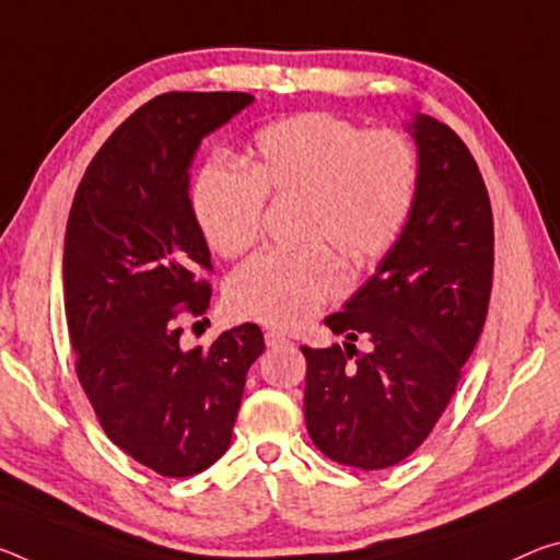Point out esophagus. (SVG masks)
Masks as SVG:
<instances>
[{
	"instance_id": "34e87169",
	"label": "esophagus",
	"mask_w": 560,
	"mask_h": 560,
	"mask_svg": "<svg viewBox=\"0 0 560 560\" xmlns=\"http://www.w3.org/2000/svg\"><path fill=\"white\" fill-rule=\"evenodd\" d=\"M264 341L266 346H271V349H277V346H289L291 339H287V336L279 334V331H266L264 334Z\"/></svg>"
}]
</instances>
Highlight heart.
<instances>
[{"label":"heart","instance_id":"obj_1","mask_svg":"<svg viewBox=\"0 0 560 560\" xmlns=\"http://www.w3.org/2000/svg\"><path fill=\"white\" fill-rule=\"evenodd\" d=\"M242 167L203 164L191 211L217 254L238 256L259 236L264 199H299L296 242L312 246L256 254L229 281L232 312L271 328L304 326L341 294L329 250L351 269L392 252L419 189V156L404 135L363 131L326 112L266 124L246 144Z\"/></svg>","mask_w":560,"mask_h":560}]
</instances>
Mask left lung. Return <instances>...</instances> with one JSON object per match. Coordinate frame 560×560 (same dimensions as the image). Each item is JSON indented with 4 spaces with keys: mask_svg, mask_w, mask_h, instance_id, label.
Instances as JSON below:
<instances>
[{
    "mask_svg": "<svg viewBox=\"0 0 560 560\" xmlns=\"http://www.w3.org/2000/svg\"><path fill=\"white\" fill-rule=\"evenodd\" d=\"M406 131L419 149L411 217L374 277L326 316L343 346H301L308 436L336 464L363 471L396 466L429 436L491 299L493 214L471 152L429 114H413ZM357 338L369 352L355 351Z\"/></svg>",
    "mask_w": 560,
    "mask_h": 560,
    "instance_id": "obj_1",
    "label": "left lung"
}]
</instances>
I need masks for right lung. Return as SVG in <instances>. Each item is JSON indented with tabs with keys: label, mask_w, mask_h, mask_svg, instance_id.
I'll return each mask as SVG.
<instances>
[{
	"label": "right lung",
	"mask_w": 560,
	"mask_h": 560,
	"mask_svg": "<svg viewBox=\"0 0 560 560\" xmlns=\"http://www.w3.org/2000/svg\"><path fill=\"white\" fill-rule=\"evenodd\" d=\"M254 102L244 92H168L104 141L79 182L65 236V312L77 376L102 429L152 471H203L232 443L256 324L184 351L179 308L201 316L211 254L189 168L203 137Z\"/></svg>",
	"instance_id": "add662e5"
}]
</instances>
